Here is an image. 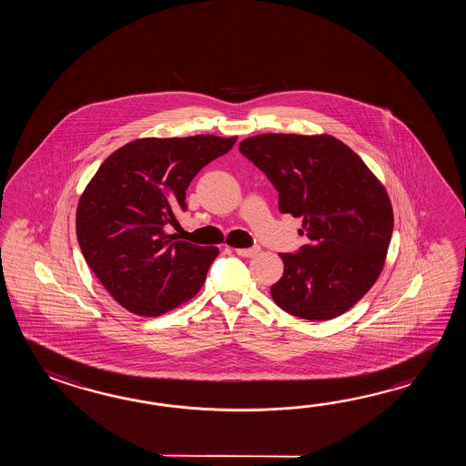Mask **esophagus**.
<instances>
[{
	"instance_id": "34e87169",
	"label": "esophagus",
	"mask_w": 466,
	"mask_h": 466,
	"mask_svg": "<svg viewBox=\"0 0 466 466\" xmlns=\"http://www.w3.org/2000/svg\"><path fill=\"white\" fill-rule=\"evenodd\" d=\"M239 257L245 258H253L257 257L258 253H259V247L253 248H237L235 249Z\"/></svg>"
}]
</instances>
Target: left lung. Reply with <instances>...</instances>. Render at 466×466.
<instances>
[{
    "label": "left lung",
    "instance_id": "8db88e82",
    "mask_svg": "<svg viewBox=\"0 0 466 466\" xmlns=\"http://www.w3.org/2000/svg\"><path fill=\"white\" fill-rule=\"evenodd\" d=\"M239 151L279 193V211L301 217L309 243L279 253L283 277L271 287L278 307L303 319L339 317L375 285L387 261L393 208L365 161L331 135L265 133Z\"/></svg>",
    "mask_w": 466,
    "mask_h": 466
}]
</instances>
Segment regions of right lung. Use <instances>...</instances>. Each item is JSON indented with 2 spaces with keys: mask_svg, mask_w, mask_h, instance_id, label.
I'll return each instance as SVG.
<instances>
[{
  "mask_svg": "<svg viewBox=\"0 0 466 466\" xmlns=\"http://www.w3.org/2000/svg\"><path fill=\"white\" fill-rule=\"evenodd\" d=\"M238 137L139 138L113 151L81 193L76 237L81 253L119 305L159 317L203 287L218 247L175 239L165 225L187 209L199 169L233 148Z\"/></svg>",
  "mask_w": 466,
  "mask_h": 466,
  "instance_id": "1",
  "label": "right lung"
}]
</instances>
